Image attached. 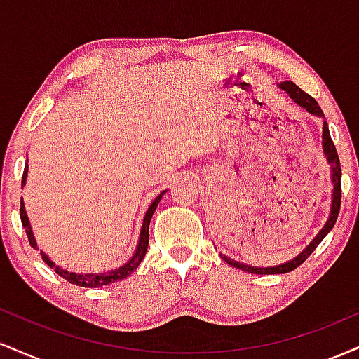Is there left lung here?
Instances as JSON below:
<instances>
[{
    "instance_id": "1",
    "label": "left lung",
    "mask_w": 359,
    "mask_h": 359,
    "mask_svg": "<svg viewBox=\"0 0 359 359\" xmlns=\"http://www.w3.org/2000/svg\"><path fill=\"white\" fill-rule=\"evenodd\" d=\"M278 88L282 89V90H285V93L288 94V97H290V100L294 101V102H297L300 108L306 109L307 113L314 114V116L324 118L323 109H320V106L317 104V101L314 100V97L309 96L307 93H304V90L300 89L299 86H295L292 81L280 82ZM323 150H324L325 160H327L329 167H331V182H332V185H334V189H332L331 212H329V219L325 221L324 228L320 229L319 234H317L314 240L309 243L307 248L304 250L300 255H297V257H295L294 259H290V262L282 263V265H277V266H266V269H262V266L245 265V263L236 262V259L228 258V257H226V255L221 253V258L224 259L226 263H229V265L234 266V269H240V270L248 271V273L277 275V273H287V271L295 270L299 265H302V263L306 262L309 257H311V253L317 248V245H319V243L324 240L325 234H327L332 228H334L336 219H337V214H339V208H341V163H339V156H337L334 143H332L331 135H329L327 123H325V121H324V125H323Z\"/></svg>"
}]
</instances>
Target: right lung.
Segmentation results:
<instances>
[{
	"label": "right lung",
	"instance_id": "add662e5",
	"mask_svg": "<svg viewBox=\"0 0 359 359\" xmlns=\"http://www.w3.org/2000/svg\"><path fill=\"white\" fill-rule=\"evenodd\" d=\"M27 175H28V167H25L23 177H22V185H25V182H27ZM163 194H165V191L160 194L158 197H155V201L150 204V208H148L145 217H143V224H142V231H140L137 251H135L133 257L128 259L125 265L119 266V269L104 271V273H74V271L64 270V269H60V266H57L55 263H53L52 259L43 253V251H40L43 262L47 263L50 269L55 270V273H59L62 278H65L69 283H74V285H79V287H89V288L102 287V285H109V283L119 282V280L126 278L128 275H131L135 270L138 269V265L143 262V258H145V253H147V248H148V228H150L151 216H154L156 205H158ZM20 217H22V224L25 228V233H27V236H28V241H30V245L34 246V248H36V241H35L34 231H32L30 221H28L27 211H25L23 199H22V205H20Z\"/></svg>",
	"mask_w": 359,
	"mask_h": 359
}]
</instances>
